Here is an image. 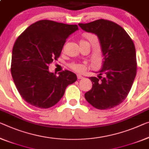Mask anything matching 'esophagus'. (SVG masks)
<instances>
[{
  "instance_id": "esophagus-1",
  "label": "esophagus",
  "mask_w": 149,
  "mask_h": 149,
  "mask_svg": "<svg viewBox=\"0 0 149 149\" xmlns=\"http://www.w3.org/2000/svg\"><path fill=\"white\" fill-rule=\"evenodd\" d=\"M83 77H82V76H81V74H77V79H83Z\"/></svg>"
}]
</instances>
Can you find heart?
<instances>
[{"label": "heart", "instance_id": "heart-1", "mask_svg": "<svg viewBox=\"0 0 149 149\" xmlns=\"http://www.w3.org/2000/svg\"><path fill=\"white\" fill-rule=\"evenodd\" d=\"M83 40H81V42ZM70 67L73 69L75 71L77 72H82L84 70V65H82L81 63H73L72 64H70Z\"/></svg>", "mask_w": 149, "mask_h": 149}]
</instances>
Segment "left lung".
Masks as SVG:
<instances>
[{"mask_svg":"<svg viewBox=\"0 0 149 149\" xmlns=\"http://www.w3.org/2000/svg\"><path fill=\"white\" fill-rule=\"evenodd\" d=\"M79 25L84 31L97 35L104 56L98 78H89L93 86L84 97L96 109L114 108L127 98L136 76L133 41L123 27L111 20L98 19Z\"/></svg>","mask_w":149,"mask_h":149,"instance_id":"1","label":"left lung"}]
</instances>
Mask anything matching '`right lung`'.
<instances>
[{
    "label": "right lung",
    "mask_w": 149,
    "mask_h": 149,
    "mask_svg": "<svg viewBox=\"0 0 149 149\" xmlns=\"http://www.w3.org/2000/svg\"><path fill=\"white\" fill-rule=\"evenodd\" d=\"M79 29L49 20L32 24L16 40L11 61V74L22 98L40 109L55 105L68 85L77 80L74 72L65 70L58 76L50 72L49 65L57 60L67 38Z\"/></svg>",
    "instance_id": "right-lung-1"
}]
</instances>
